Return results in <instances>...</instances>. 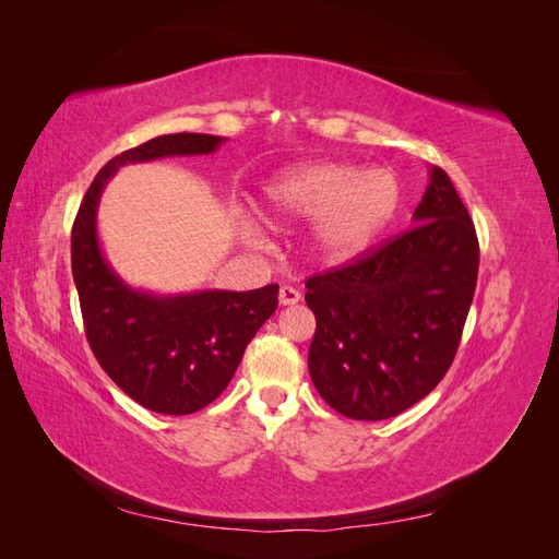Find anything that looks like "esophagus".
<instances>
[{
	"instance_id": "34e87169",
	"label": "esophagus",
	"mask_w": 559,
	"mask_h": 559,
	"mask_svg": "<svg viewBox=\"0 0 559 559\" xmlns=\"http://www.w3.org/2000/svg\"><path fill=\"white\" fill-rule=\"evenodd\" d=\"M300 300V292L298 289H294V286H289V284H284L282 289H280V306H296V302Z\"/></svg>"
}]
</instances>
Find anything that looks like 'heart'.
<instances>
[{
    "mask_svg": "<svg viewBox=\"0 0 559 559\" xmlns=\"http://www.w3.org/2000/svg\"><path fill=\"white\" fill-rule=\"evenodd\" d=\"M399 200V181L384 167L357 170L341 163H314L270 179L263 212L282 224L317 218L310 235L314 259L341 267L376 245L394 218Z\"/></svg>",
    "mask_w": 559,
    "mask_h": 559,
    "instance_id": "heart-1",
    "label": "heart"
}]
</instances>
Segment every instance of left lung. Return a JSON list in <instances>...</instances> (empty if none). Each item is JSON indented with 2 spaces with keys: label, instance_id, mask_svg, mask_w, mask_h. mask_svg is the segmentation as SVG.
Returning a JSON list of instances; mask_svg holds the SVG:
<instances>
[{
  "label": "left lung",
  "instance_id": "8db88e82",
  "mask_svg": "<svg viewBox=\"0 0 559 559\" xmlns=\"http://www.w3.org/2000/svg\"><path fill=\"white\" fill-rule=\"evenodd\" d=\"M415 226L359 261L306 282L317 329L310 378L352 419L394 417L443 380L462 341L478 280V238L441 167Z\"/></svg>",
  "mask_w": 559,
  "mask_h": 559
}]
</instances>
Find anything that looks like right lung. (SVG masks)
I'll use <instances>...</instances> for the list:
<instances>
[{
  "label": "right lung",
  "instance_id": "add662e5",
  "mask_svg": "<svg viewBox=\"0 0 559 559\" xmlns=\"http://www.w3.org/2000/svg\"><path fill=\"white\" fill-rule=\"evenodd\" d=\"M222 142L216 134L175 132L123 151L97 173L72 226V275L95 359L132 401L160 415H191L224 392L251 337L277 310L280 286L179 296L132 289L99 247V195L118 167L205 156Z\"/></svg>",
  "mask_w": 559,
  "mask_h": 559
}]
</instances>
